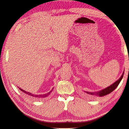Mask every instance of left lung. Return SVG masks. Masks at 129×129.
<instances>
[{
	"label": "left lung",
	"mask_w": 129,
	"mask_h": 129,
	"mask_svg": "<svg viewBox=\"0 0 129 129\" xmlns=\"http://www.w3.org/2000/svg\"><path fill=\"white\" fill-rule=\"evenodd\" d=\"M123 73H124V72L123 73V74H122V75L121 76V77H120L117 81H116L115 83L112 84H111L110 86L107 87L106 88L102 89L101 91L95 92H91L85 91L86 96H87L88 98H95L96 96L101 97V96H103L107 95V94H109L110 93H111V92L113 91L114 89L118 87V85H119L120 81H121V80L122 79V78H123Z\"/></svg>",
	"instance_id": "obj_1"
}]
</instances>
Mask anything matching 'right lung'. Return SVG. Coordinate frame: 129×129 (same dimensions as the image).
<instances>
[{
    "label": "right lung",
    "mask_w": 129,
    "mask_h": 129,
    "mask_svg": "<svg viewBox=\"0 0 129 129\" xmlns=\"http://www.w3.org/2000/svg\"><path fill=\"white\" fill-rule=\"evenodd\" d=\"M19 88L20 90H21L22 92H24V93H26L28 94V95L31 96H33V97H36V98L46 97V96H48V95H49V94H50L51 93H52V91H53V88L52 91H50L49 92H48V93H46V94H44V95H33V94H32V93H31L28 92H26V91L23 90V89H21V88Z\"/></svg>",
    "instance_id": "add662e5"
}]
</instances>
